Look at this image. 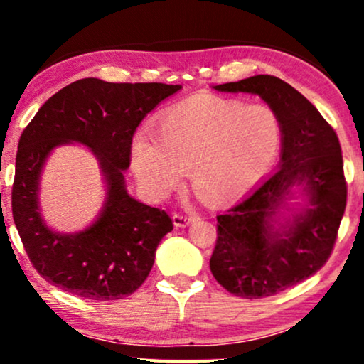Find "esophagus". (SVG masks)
<instances>
[{
    "mask_svg": "<svg viewBox=\"0 0 364 364\" xmlns=\"http://www.w3.org/2000/svg\"><path fill=\"white\" fill-rule=\"evenodd\" d=\"M191 220H193V215H190V214H179V212L173 214V223L176 228H186Z\"/></svg>",
    "mask_w": 364,
    "mask_h": 364,
    "instance_id": "esophagus-1",
    "label": "esophagus"
}]
</instances>
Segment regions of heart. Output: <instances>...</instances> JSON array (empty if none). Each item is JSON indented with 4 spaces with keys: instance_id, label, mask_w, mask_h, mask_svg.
Returning a JSON list of instances; mask_svg holds the SVG:
<instances>
[{
    "instance_id": "obj_1",
    "label": "heart",
    "mask_w": 364,
    "mask_h": 364,
    "mask_svg": "<svg viewBox=\"0 0 364 364\" xmlns=\"http://www.w3.org/2000/svg\"><path fill=\"white\" fill-rule=\"evenodd\" d=\"M154 134L132 141L129 159L140 186L162 200L181 185L185 169L203 200L240 198L269 173L282 144V124L267 104L200 95L169 107Z\"/></svg>"
}]
</instances>
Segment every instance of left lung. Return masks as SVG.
Returning <instances> with one entry per match:
<instances>
[{"label": "left lung", "instance_id": "obj_1", "mask_svg": "<svg viewBox=\"0 0 364 364\" xmlns=\"http://www.w3.org/2000/svg\"><path fill=\"white\" fill-rule=\"evenodd\" d=\"M214 89L260 95L282 124L279 169L217 215L210 257L212 275L224 289L267 298L318 272L332 253L348 202L341 144L318 109L281 78L257 75ZM292 187L302 188L307 203L279 221Z\"/></svg>", "mask_w": 364, "mask_h": 364}]
</instances>
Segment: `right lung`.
Segmentation results:
<instances>
[{"mask_svg":"<svg viewBox=\"0 0 364 364\" xmlns=\"http://www.w3.org/2000/svg\"><path fill=\"white\" fill-rule=\"evenodd\" d=\"M181 85L109 83L82 78L49 97L23 129L15 162L11 212L32 265L48 282L97 301L123 299L149 277L161 240L173 231L168 212L128 195L124 169L140 121ZM89 146L108 193L102 214L75 235L49 230L38 210V179L58 144Z\"/></svg>","mask_w":364,"mask_h":364,"instance_id":"1","label":"right lung"}]
</instances>
